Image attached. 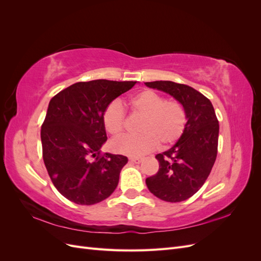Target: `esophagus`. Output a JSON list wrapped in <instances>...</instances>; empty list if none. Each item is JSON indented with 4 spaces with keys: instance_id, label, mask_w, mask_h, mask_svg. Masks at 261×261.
I'll return each mask as SVG.
<instances>
[{
    "instance_id": "34e87169",
    "label": "esophagus",
    "mask_w": 261,
    "mask_h": 261,
    "mask_svg": "<svg viewBox=\"0 0 261 261\" xmlns=\"http://www.w3.org/2000/svg\"><path fill=\"white\" fill-rule=\"evenodd\" d=\"M129 161L132 162V163H136V164H139L141 161H143V160H141L140 159V158H129Z\"/></svg>"
}]
</instances>
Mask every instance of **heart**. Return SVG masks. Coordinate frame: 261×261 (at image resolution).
Returning <instances> with one entry per match:
<instances>
[{"mask_svg":"<svg viewBox=\"0 0 261 261\" xmlns=\"http://www.w3.org/2000/svg\"><path fill=\"white\" fill-rule=\"evenodd\" d=\"M133 111L144 116L140 135H127L115 140L112 148L115 152L129 156L144 155L160 144L171 146L180 138L186 127V112L178 101L167 100L153 90H144L130 99ZM126 113L120 101L110 103L102 115L106 130L112 137L121 136L125 128Z\"/></svg>","mask_w":261,"mask_h":261,"instance_id":"b5f03b06","label":"heart"}]
</instances>
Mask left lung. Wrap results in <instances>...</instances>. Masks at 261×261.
<instances>
[{"label": "left lung", "mask_w": 261, "mask_h": 261, "mask_svg": "<svg viewBox=\"0 0 261 261\" xmlns=\"http://www.w3.org/2000/svg\"><path fill=\"white\" fill-rule=\"evenodd\" d=\"M167 92L184 107L186 127L177 143L158 153L159 171L146 178L150 192L161 200L179 202L199 191L217 159L219 121L208 98L187 85L170 81L146 83Z\"/></svg>", "instance_id": "1"}]
</instances>
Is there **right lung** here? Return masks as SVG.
Wrapping results in <instances>:
<instances>
[{
	"label": "right lung",
	"mask_w": 261,
	"mask_h": 261,
	"mask_svg": "<svg viewBox=\"0 0 261 261\" xmlns=\"http://www.w3.org/2000/svg\"><path fill=\"white\" fill-rule=\"evenodd\" d=\"M136 83L81 82L51 99L41 126L42 156L53 185L68 200L90 206L115 191L128 160L121 154H101L108 138L102 115Z\"/></svg>",
	"instance_id": "right-lung-1"
}]
</instances>
